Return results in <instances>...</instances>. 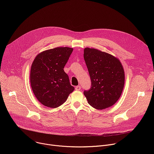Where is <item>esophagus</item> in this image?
I'll use <instances>...</instances> for the list:
<instances>
[{
    "mask_svg": "<svg viewBox=\"0 0 154 154\" xmlns=\"http://www.w3.org/2000/svg\"><path fill=\"white\" fill-rule=\"evenodd\" d=\"M75 89L77 91H80L81 90V86H75Z\"/></svg>",
    "mask_w": 154,
    "mask_h": 154,
    "instance_id": "1",
    "label": "esophagus"
}]
</instances>
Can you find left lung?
Listing matches in <instances>:
<instances>
[{"label":"left lung","mask_w":154,"mask_h":154,"mask_svg":"<svg viewBox=\"0 0 154 154\" xmlns=\"http://www.w3.org/2000/svg\"><path fill=\"white\" fill-rule=\"evenodd\" d=\"M84 60L91 86L85 90L88 103L97 109L114 105L120 97L124 85V71L119 60L96 49H84Z\"/></svg>","instance_id":"1"}]
</instances>
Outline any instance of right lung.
<instances>
[{
  "label": "right lung",
  "instance_id": "1",
  "mask_svg": "<svg viewBox=\"0 0 154 154\" xmlns=\"http://www.w3.org/2000/svg\"><path fill=\"white\" fill-rule=\"evenodd\" d=\"M72 51L70 48H56L40 53L35 58L30 71L31 86L42 105L58 107L74 90L68 75L64 71Z\"/></svg>",
  "mask_w": 154,
  "mask_h": 154
}]
</instances>
